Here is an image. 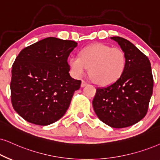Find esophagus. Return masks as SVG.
<instances>
[{"label":"esophagus","mask_w":160,"mask_h":160,"mask_svg":"<svg viewBox=\"0 0 160 160\" xmlns=\"http://www.w3.org/2000/svg\"><path fill=\"white\" fill-rule=\"evenodd\" d=\"M88 83L85 80H82V83H81V87H85L86 86H87Z\"/></svg>","instance_id":"esophagus-1"}]
</instances>
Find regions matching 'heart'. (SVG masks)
Segmentation results:
<instances>
[{"label": "heart", "mask_w": 160, "mask_h": 160, "mask_svg": "<svg viewBox=\"0 0 160 160\" xmlns=\"http://www.w3.org/2000/svg\"><path fill=\"white\" fill-rule=\"evenodd\" d=\"M68 64L72 74L77 78L82 77L89 68L88 73L96 83L108 86L122 75L126 57L120 48L98 43L82 48L80 56H71Z\"/></svg>", "instance_id": "heart-1"}]
</instances>
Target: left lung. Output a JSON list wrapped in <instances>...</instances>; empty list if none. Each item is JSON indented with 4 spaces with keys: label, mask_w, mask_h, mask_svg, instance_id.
Masks as SVG:
<instances>
[{
    "label": "left lung",
    "mask_w": 160,
    "mask_h": 160,
    "mask_svg": "<svg viewBox=\"0 0 160 160\" xmlns=\"http://www.w3.org/2000/svg\"><path fill=\"white\" fill-rule=\"evenodd\" d=\"M126 57L120 78L114 83L97 88L92 101L98 118L114 128L134 125L148 112L153 93V79L151 62L146 55L128 40L112 37Z\"/></svg>",
    "instance_id": "obj_1"
}]
</instances>
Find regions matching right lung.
I'll use <instances>...</instances> for the list:
<instances>
[{
	"label": "right lung",
	"instance_id": "right-lung-1",
	"mask_svg": "<svg viewBox=\"0 0 160 160\" xmlns=\"http://www.w3.org/2000/svg\"><path fill=\"white\" fill-rule=\"evenodd\" d=\"M75 41L47 38L21 50L10 82L14 109L27 122L52 124L65 114L81 80L70 76L67 60Z\"/></svg>",
	"mask_w": 160,
	"mask_h": 160
}]
</instances>
